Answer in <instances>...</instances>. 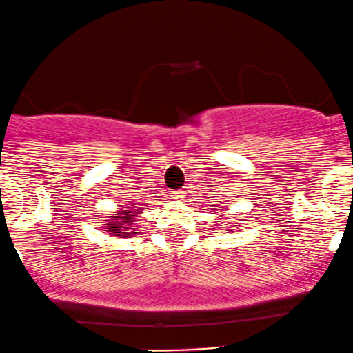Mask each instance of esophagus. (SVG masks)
<instances>
[{"mask_svg": "<svg viewBox=\"0 0 353 353\" xmlns=\"http://www.w3.org/2000/svg\"><path fill=\"white\" fill-rule=\"evenodd\" d=\"M184 196H186V191H183V190L174 191V193H172V198H174V199H183Z\"/></svg>", "mask_w": 353, "mask_h": 353, "instance_id": "34e87169", "label": "esophagus"}]
</instances>
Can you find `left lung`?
Segmentation results:
<instances>
[{"mask_svg":"<svg viewBox=\"0 0 353 353\" xmlns=\"http://www.w3.org/2000/svg\"><path fill=\"white\" fill-rule=\"evenodd\" d=\"M234 227H236V225H234ZM230 230H234V229H232V227H230Z\"/></svg>","mask_w":353,"mask_h":353,"instance_id":"8db88e82","label":"left lung"}]
</instances>
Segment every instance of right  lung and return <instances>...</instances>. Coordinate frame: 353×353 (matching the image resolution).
<instances>
[{"label":"right lung","instance_id":"obj_1","mask_svg":"<svg viewBox=\"0 0 353 353\" xmlns=\"http://www.w3.org/2000/svg\"><path fill=\"white\" fill-rule=\"evenodd\" d=\"M130 206L124 205L119 212L112 213V216L105 219L104 230L114 237H131L137 236L134 232V222H137V213L141 212V206H137L134 203H128Z\"/></svg>","mask_w":353,"mask_h":353}]
</instances>
